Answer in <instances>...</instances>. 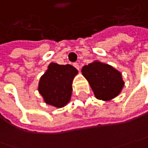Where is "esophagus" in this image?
Segmentation results:
<instances>
[{
	"instance_id": "1",
	"label": "esophagus",
	"mask_w": 148,
	"mask_h": 148,
	"mask_svg": "<svg viewBox=\"0 0 148 148\" xmlns=\"http://www.w3.org/2000/svg\"><path fill=\"white\" fill-rule=\"evenodd\" d=\"M74 66L78 69V70H79V64L78 63H74Z\"/></svg>"
}]
</instances>
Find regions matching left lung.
Returning a JSON list of instances; mask_svg holds the SVG:
<instances>
[{
  "instance_id": "8db88e82",
  "label": "left lung",
  "mask_w": 148,
  "mask_h": 148,
  "mask_svg": "<svg viewBox=\"0 0 148 148\" xmlns=\"http://www.w3.org/2000/svg\"><path fill=\"white\" fill-rule=\"evenodd\" d=\"M81 72L90 83L95 96L99 100H112L121 93L124 86L121 73L112 66L99 61L84 66Z\"/></svg>"
}]
</instances>
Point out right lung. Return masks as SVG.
<instances>
[{
    "label": "right lung",
    "mask_w": 148,
    "mask_h": 148,
    "mask_svg": "<svg viewBox=\"0 0 148 148\" xmlns=\"http://www.w3.org/2000/svg\"><path fill=\"white\" fill-rule=\"evenodd\" d=\"M77 74L78 70L70 64L51 63L38 84V91L45 103L58 108L66 106L71 98L72 83Z\"/></svg>",
    "instance_id": "right-lung-1"
}]
</instances>
